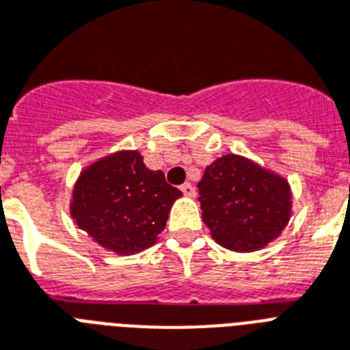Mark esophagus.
Returning <instances> with one entry per match:
<instances>
[{
  "label": "esophagus",
  "instance_id": "1",
  "mask_svg": "<svg viewBox=\"0 0 350 350\" xmlns=\"http://www.w3.org/2000/svg\"><path fill=\"white\" fill-rule=\"evenodd\" d=\"M180 191L184 193V195H188V197H195V186H193V184H189V183H184L183 186H180Z\"/></svg>",
  "mask_w": 350,
  "mask_h": 350
}]
</instances>
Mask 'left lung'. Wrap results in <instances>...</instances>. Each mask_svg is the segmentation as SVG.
<instances>
[{"label": "left lung", "instance_id": "8db88e82", "mask_svg": "<svg viewBox=\"0 0 350 350\" xmlns=\"http://www.w3.org/2000/svg\"><path fill=\"white\" fill-rule=\"evenodd\" d=\"M198 193L204 224L231 251L264 247L291 217L289 184L239 155H224L206 167Z\"/></svg>", "mask_w": 350, "mask_h": 350}]
</instances>
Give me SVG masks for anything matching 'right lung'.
<instances>
[{
	"label": "right lung",
	"instance_id": "obj_1",
	"mask_svg": "<svg viewBox=\"0 0 350 350\" xmlns=\"http://www.w3.org/2000/svg\"><path fill=\"white\" fill-rule=\"evenodd\" d=\"M180 195L161 170H148L141 153L121 152L81 173L72 217L106 250L137 253L157 242L173 200Z\"/></svg>",
	"mask_w": 350,
	"mask_h": 350
}]
</instances>
